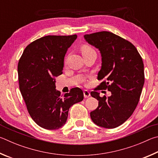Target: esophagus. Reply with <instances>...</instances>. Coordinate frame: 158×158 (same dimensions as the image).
I'll use <instances>...</instances> for the list:
<instances>
[{"mask_svg": "<svg viewBox=\"0 0 158 158\" xmlns=\"http://www.w3.org/2000/svg\"><path fill=\"white\" fill-rule=\"evenodd\" d=\"M83 94H84V97L85 98H88L90 96V93L89 92H88L87 90H85L84 92H83Z\"/></svg>", "mask_w": 158, "mask_h": 158, "instance_id": "34e87169", "label": "esophagus"}]
</instances>
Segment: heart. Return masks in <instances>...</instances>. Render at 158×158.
Returning a JSON list of instances; mask_svg holds the SVG:
<instances>
[{
  "label": "heart",
  "mask_w": 158,
  "mask_h": 158,
  "mask_svg": "<svg viewBox=\"0 0 158 158\" xmlns=\"http://www.w3.org/2000/svg\"><path fill=\"white\" fill-rule=\"evenodd\" d=\"M81 51L82 52V55H85V54H86V53H88V52H89L94 51V50L92 48H91L89 46L83 45L81 48Z\"/></svg>",
  "instance_id": "obj_1"
}]
</instances>
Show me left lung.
<instances>
[{
	"label": "left lung",
	"mask_w": 158,
	"mask_h": 158,
	"mask_svg": "<svg viewBox=\"0 0 158 158\" xmlns=\"http://www.w3.org/2000/svg\"><path fill=\"white\" fill-rule=\"evenodd\" d=\"M84 38L100 51L98 80H104L91 92L98 101L97 108L90 112L91 118L98 126L117 128L132 114L139 101L144 84L142 58L133 44L112 32H95ZM101 89H107L112 95L101 98L97 92Z\"/></svg>",
	"instance_id": "obj_1"
}]
</instances>
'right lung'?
<instances>
[{
  "instance_id": "add662e5",
  "label": "right lung",
  "mask_w": 158,
  "mask_h": 158,
  "mask_svg": "<svg viewBox=\"0 0 158 158\" xmlns=\"http://www.w3.org/2000/svg\"><path fill=\"white\" fill-rule=\"evenodd\" d=\"M77 35H48L30 43L18 64L19 89L30 117L47 130L59 129L66 123L69 110L83 100L81 89L73 88L60 95L55 79L62 73L64 59Z\"/></svg>"
}]
</instances>
